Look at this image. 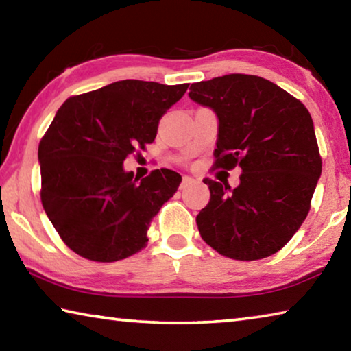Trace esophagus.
Returning <instances> with one entry per match:
<instances>
[{"mask_svg":"<svg viewBox=\"0 0 351 351\" xmlns=\"http://www.w3.org/2000/svg\"><path fill=\"white\" fill-rule=\"evenodd\" d=\"M195 180L192 176H182V182H181V189H184V187H187L189 184H192Z\"/></svg>","mask_w":351,"mask_h":351,"instance_id":"1","label":"esophagus"}]
</instances>
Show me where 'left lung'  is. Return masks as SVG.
Returning a JSON list of instances; mask_svg holds the SVG:
<instances>
[{"label":"left lung","mask_w":351,"mask_h":351,"mask_svg":"<svg viewBox=\"0 0 351 351\" xmlns=\"http://www.w3.org/2000/svg\"><path fill=\"white\" fill-rule=\"evenodd\" d=\"M189 97L218 119L217 167L241 169L235 189L204 180L210 199L197 217L201 237L226 257H269L304 223L322 173L310 112L276 83L246 74L193 83Z\"/></svg>","instance_id":"left-lung-1"}]
</instances>
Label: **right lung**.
Segmentation results:
<instances>
[{
    "instance_id": "right-lung-1",
    "label": "right lung",
    "mask_w": 351,
    "mask_h": 351,
    "mask_svg": "<svg viewBox=\"0 0 351 351\" xmlns=\"http://www.w3.org/2000/svg\"><path fill=\"white\" fill-rule=\"evenodd\" d=\"M189 83L121 80L69 97L38 145L41 203L75 254L116 261L145 246L147 229L182 181L173 170L136 180L123 161L154 141Z\"/></svg>"
}]
</instances>
